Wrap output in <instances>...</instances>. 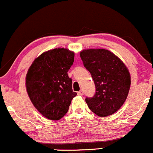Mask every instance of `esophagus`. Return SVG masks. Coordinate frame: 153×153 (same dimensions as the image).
<instances>
[{
	"label": "esophagus",
	"mask_w": 153,
	"mask_h": 153,
	"mask_svg": "<svg viewBox=\"0 0 153 153\" xmlns=\"http://www.w3.org/2000/svg\"><path fill=\"white\" fill-rule=\"evenodd\" d=\"M77 94L79 95V96H83L84 95V92L82 91V90H79V91L77 93Z\"/></svg>",
	"instance_id": "34e87169"
}]
</instances>
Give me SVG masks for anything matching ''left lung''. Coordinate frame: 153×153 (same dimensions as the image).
Returning <instances> with one entry per match:
<instances>
[{
	"label": "left lung",
	"instance_id": "1",
	"mask_svg": "<svg viewBox=\"0 0 153 153\" xmlns=\"http://www.w3.org/2000/svg\"><path fill=\"white\" fill-rule=\"evenodd\" d=\"M80 57L96 86L94 96L85 98L88 107L100 117L114 114L128 94L131 76L127 67L112 52L103 49L85 50Z\"/></svg>",
	"mask_w": 153,
	"mask_h": 153
}]
</instances>
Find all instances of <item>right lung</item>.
Wrapping results in <instances>:
<instances>
[{
  "label": "right lung",
  "instance_id": "right-lung-1",
  "mask_svg": "<svg viewBox=\"0 0 153 153\" xmlns=\"http://www.w3.org/2000/svg\"><path fill=\"white\" fill-rule=\"evenodd\" d=\"M74 61L73 52L56 48L42 53L28 69L26 75L27 94L34 106L47 119H61L76 96L68 75Z\"/></svg>",
  "mask_w": 153,
  "mask_h": 153
}]
</instances>
